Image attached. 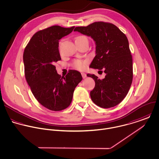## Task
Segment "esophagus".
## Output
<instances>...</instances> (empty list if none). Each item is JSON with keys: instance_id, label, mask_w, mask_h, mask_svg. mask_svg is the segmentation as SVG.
<instances>
[{"instance_id": "1", "label": "esophagus", "mask_w": 159, "mask_h": 159, "mask_svg": "<svg viewBox=\"0 0 159 159\" xmlns=\"http://www.w3.org/2000/svg\"><path fill=\"white\" fill-rule=\"evenodd\" d=\"M81 75H82V77L83 79L86 78V74L84 73H81Z\"/></svg>"}]
</instances>
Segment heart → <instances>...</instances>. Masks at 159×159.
<instances>
[{
    "label": "heart",
    "mask_w": 159,
    "mask_h": 159,
    "mask_svg": "<svg viewBox=\"0 0 159 159\" xmlns=\"http://www.w3.org/2000/svg\"><path fill=\"white\" fill-rule=\"evenodd\" d=\"M77 40H86L88 41V38L84 35H80L76 37L75 41ZM87 64V60H76L73 62V66L75 68L82 70L85 68Z\"/></svg>",
    "instance_id": "1"
}]
</instances>
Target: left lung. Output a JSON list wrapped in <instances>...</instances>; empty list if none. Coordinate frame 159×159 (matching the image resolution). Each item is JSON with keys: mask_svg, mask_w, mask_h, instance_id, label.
I'll use <instances>...</instances> for the list:
<instances>
[{"mask_svg": "<svg viewBox=\"0 0 159 159\" xmlns=\"http://www.w3.org/2000/svg\"><path fill=\"white\" fill-rule=\"evenodd\" d=\"M74 31L94 40L96 56L89 67L102 70L106 73L102 80L87 74L95 81L90 92L92 101L102 108L117 105L127 94L133 77L132 58L127 37L114 24L104 22L77 27Z\"/></svg>", "mask_w": 159, "mask_h": 159, "instance_id": "8db88e82", "label": "left lung"}]
</instances>
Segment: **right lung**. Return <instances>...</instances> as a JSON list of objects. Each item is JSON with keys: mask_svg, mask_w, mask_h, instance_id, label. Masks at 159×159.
Instances as JSON below:
<instances>
[{"mask_svg": "<svg viewBox=\"0 0 159 159\" xmlns=\"http://www.w3.org/2000/svg\"><path fill=\"white\" fill-rule=\"evenodd\" d=\"M74 28L54 25L40 30L33 35L24 52L26 80L37 100L51 111L67 108L75 88L83 79L76 70H70L65 77H61L54 65L61 60L59 40Z\"/></svg>", "mask_w": 159, "mask_h": 159, "instance_id": "1", "label": "right lung"}]
</instances>
